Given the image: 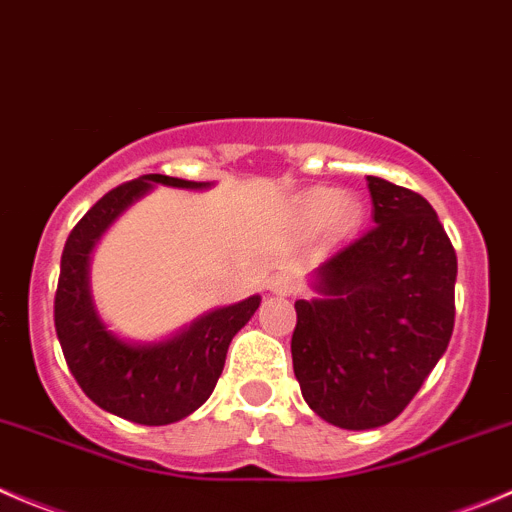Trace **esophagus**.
Returning <instances> with one entry per match:
<instances>
[{
  "mask_svg": "<svg viewBox=\"0 0 512 512\" xmlns=\"http://www.w3.org/2000/svg\"><path fill=\"white\" fill-rule=\"evenodd\" d=\"M270 290L272 295L290 297L292 292H297V280L292 275H275L270 282Z\"/></svg>",
  "mask_w": 512,
  "mask_h": 512,
  "instance_id": "1",
  "label": "esophagus"
}]
</instances>
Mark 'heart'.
I'll list each match as a JSON object with an SVG mask.
<instances>
[{"instance_id":"1","label":"heart","mask_w":512,"mask_h":512,"mask_svg":"<svg viewBox=\"0 0 512 512\" xmlns=\"http://www.w3.org/2000/svg\"><path fill=\"white\" fill-rule=\"evenodd\" d=\"M302 217H305L307 225L322 227L325 222H330L332 217L337 220L340 227L355 225L357 220V207L355 202L342 200L340 192H317L302 207Z\"/></svg>"}]
</instances>
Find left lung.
<instances>
[{
    "mask_svg": "<svg viewBox=\"0 0 512 512\" xmlns=\"http://www.w3.org/2000/svg\"><path fill=\"white\" fill-rule=\"evenodd\" d=\"M367 190L375 225L312 270L290 345L305 403L345 430L398 418L455 322L458 257L430 202L382 177Z\"/></svg>",
    "mask_w": 512,
    "mask_h": 512,
    "instance_id": "1",
    "label": "left lung"
}]
</instances>
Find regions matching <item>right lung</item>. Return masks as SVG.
Masks as SVG:
<instances>
[{
	"mask_svg": "<svg viewBox=\"0 0 512 512\" xmlns=\"http://www.w3.org/2000/svg\"><path fill=\"white\" fill-rule=\"evenodd\" d=\"M157 185L210 190L212 182L142 175L114 187L67 237L54 295V327L74 380L94 405L140 425H170L212 395L232 337L260 307V295L215 307L162 340H127L99 317L89 262L104 232Z\"/></svg>",
	"mask_w": 512,
	"mask_h": 512,
	"instance_id": "1",
	"label": "right lung"
}]
</instances>
